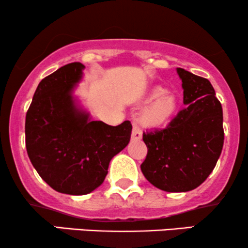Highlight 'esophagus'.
Masks as SVG:
<instances>
[{
	"label": "esophagus",
	"instance_id": "34e87169",
	"mask_svg": "<svg viewBox=\"0 0 248 248\" xmlns=\"http://www.w3.org/2000/svg\"><path fill=\"white\" fill-rule=\"evenodd\" d=\"M142 138V130H141V128L138 126V124H135V122H134V124H133V132H132V139L133 140H140V139Z\"/></svg>",
	"mask_w": 248,
	"mask_h": 248
}]
</instances>
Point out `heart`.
Wrapping results in <instances>:
<instances>
[{
  "instance_id": "1",
  "label": "heart",
  "mask_w": 248,
  "mask_h": 248,
  "mask_svg": "<svg viewBox=\"0 0 248 248\" xmlns=\"http://www.w3.org/2000/svg\"><path fill=\"white\" fill-rule=\"evenodd\" d=\"M143 112V121L153 127H160L171 120L177 108L176 96L169 92H164V88L156 86L152 88L148 98L153 99Z\"/></svg>"
}]
</instances>
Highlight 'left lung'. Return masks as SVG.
I'll return each instance as SVG.
<instances>
[{
	"instance_id": "8db88e82",
	"label": "left lung",
	"mask_w": 248,
	"mask_h": 248,
	"mask_svg": "<svg viewBox=\"0 0 248 248\" xmlns=\"http://www.w3.org/2000/svg\"><path fill=\"white\" fill-rule=\"evenodd\" d=\"M176 71L186 107L167 128L143 133L148 153L141 170L157 189L186 192L201 186L217 164L224 144L223 108L207 79Z\"/></svg>"
}]
</instances>
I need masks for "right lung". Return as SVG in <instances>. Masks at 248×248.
Listing matches in <instances>:
<instances>
[{"instance_id": "obj_1", "label": "right lung", "mask_w": 248, "mask_h": 248, "mask_svg": "<svg viewBox=\"0 0 248 248\" xmlns=\"http://www.w3.org/2000/svg\"><path fill=\"white\" fill-rule=\"evenodd\" d=\"M85 66L71 62L38 84L25 116V146L38 175L56 191L81 196L104 183L113 157L127 147L132 124L91 120L75 90Z\"/></svg>"}]
</instances>
